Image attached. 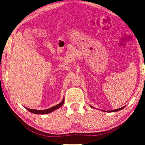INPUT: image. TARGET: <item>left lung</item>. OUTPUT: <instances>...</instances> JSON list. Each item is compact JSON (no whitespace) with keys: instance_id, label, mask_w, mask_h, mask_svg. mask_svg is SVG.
I'll list each match as a JSON object with an SVG mask.
<instances>
[{"instance_id":"obj_1","label":"left lung","mask_w":145,"mask_h":145,"mask_svg":"<svg viewBox=\"0 0 145 145\" xmlns=\"http://www.w3.org/2000/svg\"><path fill=\"white\" fill-rule=\"evenodd\" d=\"M120 109H121V108H120V109H116V110H114V111H118V110H120ZM110 111V112H111Z\"/></svg>"}]
</instances>
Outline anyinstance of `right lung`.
<instances>
[{
  "label": "right lung",
  "instance_id": "right-lung-1",
  "mask_svg": "<svg viewBox=\"0 0 145 145\" xmlns=\"http://www.w3.org/2000/svg\"><path fill=\"white\" fill-rule=\"evenodd\" d=\"M63 101L59 104L57 105H56V106L53 107L52 108H50V109H46V110H43V111H36V110H31V109H28L29 111H30L32 112H34V113H37V114H47L49 113V112H51L54 111V110L58 109L59 107H60L61 105H63Z\"/></svg>",
  "mask_w": 145,
  "mask_h": 145
}]
</instances>
